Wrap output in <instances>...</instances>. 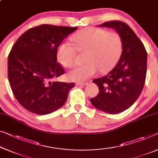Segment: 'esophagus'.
Wrapping results in <instances>:
<instances>
[{
    "instance_id": "1",
    "label": "esophagus",
    "mask_w": 158,
    "mask_h": 158,
    "mask_svg": "<svg viewBox=\"0 0 158 158\" xmlns=\"http://www.w3.org/2000/svg\"><path fill=\"white\" fill-rule=\"evenodd\" d=\"M88 84V82H77L76 85L77 86H85Z\"/></svg>"
}]
</instances>
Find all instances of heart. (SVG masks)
<instances>
[{"label": "heart", "instance_id": "heart-1", "mask_svg": "<svg viewBox=\"0 0 158 158\" xmlns=\"http://www.w3.org/2000/svg\"><path fill=\"white\" fill-rule=\"evenodd\" d=\"M73 45L63 42L56 49L59 62L64 67L73 64L77 51L86 52V64L76 66L68 73L72 81H84L98 72H106L114 67L123 50L121 37L116 32L101 28L89 27L75 35L72 39Z\"/></svg>", "mask_w": 158, "mask_h": 158}]
</instances>
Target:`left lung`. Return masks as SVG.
<instances>
[{
	"mask_svg": "<svg viewBox=\"0 0 158 158\" xmlns=\"http://www.w3.org/2000/svg\"><path fill=\"white\" fill-rule=\"evenodd\" d=\"M98 27L114 29L121 37L123 50L118 62L109 74L93 80L99 89L90 102L96 109L110 114L130 108L140 95L147 72V52L140 40L128 25L109 21Z\"/></svg>",
	"mask_w": 158,
	"mask_h": 158,
	"instance_id": "left-lung-1",
	"label": "left lung"
}]
</instances>
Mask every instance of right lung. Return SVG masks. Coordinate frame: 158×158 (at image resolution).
I'll list each match as a JSON object with an SVG mask.
<instances>
[{"mask_svg": "<svg viewBox=\"0 0 158 158\" xmlns=\"http://www.w3.org/2000/svg\"><path fill=\"white\" fill-rule=\"evenodd\" d=\"M77 27L41 25L24 32L13 44L8 60L12 91L32 114L46 115L60 109L74 83L54 81L64 74L56 62V49Z\"/></svg>", "mask_w": 158, "mask_h": 158, "instance_id": "1", "label": "right lung"}]
</instances>
